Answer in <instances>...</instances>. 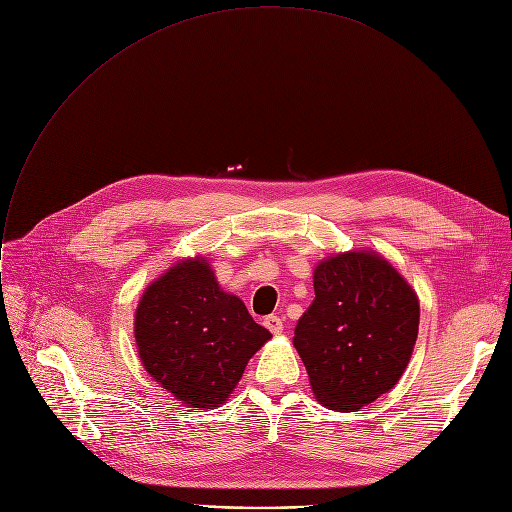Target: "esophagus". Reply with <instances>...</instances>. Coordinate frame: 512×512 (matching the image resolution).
I'll list each match as a JSON object with an SVG mask.
<instances>
[{"mask_svg": "<svg viewBox=\"0 0 512 512\" xmlns=\"http://www.w3.org/2000/svg\"><path fill=\"white\" fill-rule=\"evenodd\" d=\"M263 326L271 332V334H281L283 332V320L279 316H267L263 320Z\"/></svg>", "mask_w": 512, "mask_h": 512, "instance_id": "esophagus-1", "label": "esophagus"}]
</instances>
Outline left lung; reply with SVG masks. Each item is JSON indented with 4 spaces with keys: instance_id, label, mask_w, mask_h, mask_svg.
Wrapping results in <instances>:
<instances>
[{
    "instance_id": "8db88e82",
    "label": "left lung",
    "mask_w": 512,
    "mask_h": 512,
    "mask_svg": "<svg viewBox=\"0 0 512 512\" xmlns=\"http://www.w3.org/2000/svg\"><path fill=\"white\" fill-rule=\"evenodd\" d=\"M314 294L294 346L318 401L356 411L401 379L419 330L417 296L389 261L369 251L322 261Z\"/></svg>"
}]
</instances>
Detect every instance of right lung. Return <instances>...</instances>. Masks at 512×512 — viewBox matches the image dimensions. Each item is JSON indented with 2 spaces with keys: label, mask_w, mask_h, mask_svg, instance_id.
<instances>
[{
  "label": "right lung",
  "mask_w": 512,
  "mask_h": 512,
  "mask_svg": "<svg viewBox=\"0 0 512 512\" xmlns=\"http://www.w3.org/2000/svg\"><path fill=\"white\" fill-rule=\"evenodd\" d=\"M271 338L245 304L218 287L204 259L174 265L135 312L139 358L164 389L190 407H218L249 358Z\"/></svg>",
  "instance_id": "obj_1"
}]
</instances>
